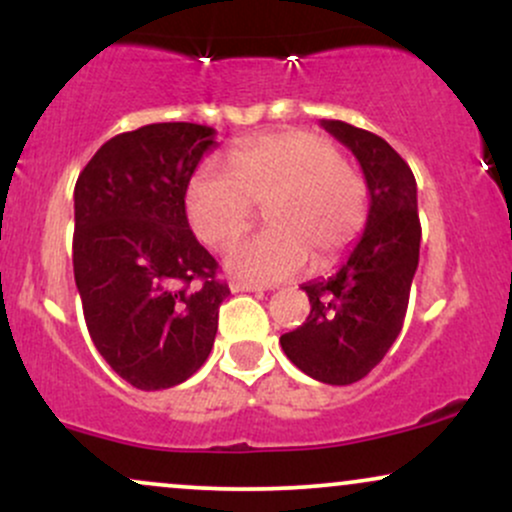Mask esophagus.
<instances>
[{"mask_svg": "<svg viewBox=\"0 0 512 512\" xmlns=\"http://www.w3.org/2000/svg\"><path fill=\"white\" fill-rule=\"evenodd\" d=\"M228 289H231L233 293H243V291H255V293H260V291H262V286H257V284H248V281H238V279H233L231 284H228Z\"/></svg>", "mask_w": 512, "mask_h": 512, "instance_id": "1", "label": "esophagus"}]
</instances>
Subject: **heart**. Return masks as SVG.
Returning a JSON list of instances; mask_svg holds the SVG:
<instances>
[{
    "mask_svg": "<svg viewBox=\"0 0 512 512\" xmlns=\"http://www.w3.org/2000/svg\"><path fill=\"white\" fill-rule=\"evenodd\" d=\"M228 168L199 163L185 187V216L204 245L223 248L248 226L255 204H267L272 231L226 252L228 274L240 281H286L310 255L330 267L366 228V182L320 134L291 129L248 139L233 146Z\"/></svg>",
    "mask_w": 512,
    "mask_h": 512,
    "instance_id": "b5f03b06",
    "label": "heart"
}]
</instances>
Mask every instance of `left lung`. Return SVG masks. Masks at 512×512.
<instances>
[{
  "mask_svg": "<svg viewBox=\"0 0 512 512\" xmlns=\"http://www.w3.org/2000/svg\"><path fill=\"white\" fill-rule=\"evenodd\" d=\"M320 127L356 156L370 195L368 221L337 272L301 286L310 315L279 344L310 378L351 385L383 361L407 315L421 245L416 180L378 134L342 120H320Z\"/></svg>",
  "mask_w": 512,
  "mask_h": 512,
  "instance_id": "obj_1",
  "label": "left lung"
}]
</instances>
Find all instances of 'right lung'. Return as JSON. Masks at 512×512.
Here are the masks:
<instances>
[{
  "instance_id": "right-lung-1",
  "label": "right lung",
  "mask_w": 512,
  "mask_h": 512,
  "mask_svg": "<svg viewBox=\"0 0 512 512\" xmlns=\"http://www.w3.org/2000/svg\"><path fill=\"white\" fill-rule=\"evenodd\" d=\"M214 146V127L156 122L105 142L76 180L74 279L88 334L137 390L202 368L231 293L185 216L187 180Z\"/></svg>"
}]
</instances>
